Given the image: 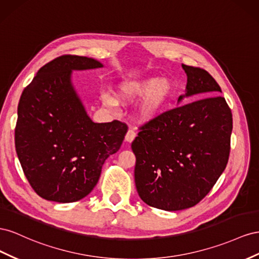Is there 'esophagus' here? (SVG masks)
I'll use <instances>...</instances> for the list:
<instances>
[{"mask_svg": "<svg viewBox=\"0 0 259 259\" xmlns=\"http://www.w3.org/2000/svg\"><path fill=\"white\" fill-rule=\"evenodd\" d=\"M136 137H137V132L135 130L129 129L128 132H127V135H125V141L132 142L136 139Z\"/></svg>", "mask_w": 259, "mask_h": 259, "instance_id": "obj_1", "label": "esophagus"}]
</instances>
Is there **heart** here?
<instances>
[{"mask_svg":"<svg viewBox=\"0 0 259 259\" xmlns=\"http://www.w3.org/2000/svg\"><path fill=\"white\" fill-rule=\"evenodd\" d=\"M172 93L174 84L170 80L151 77L120 84L116 91L117 99L110 94H103L102 103L106 108L114 110L118 101L130 103L144 97L139 103L137 112L141 119L151 120L162 112Z\"/></svg>","mask_w":259,"mask_h":259,"instance_id":"obj_1","label":"heart"}]
</instances>
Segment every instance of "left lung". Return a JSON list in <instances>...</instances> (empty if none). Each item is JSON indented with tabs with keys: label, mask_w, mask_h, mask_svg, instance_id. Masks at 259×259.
<instances>
[{
	"label": "left lung",
	"mask_w": 259,
	"mask_h": 259,
	"mask_svg": "<svg viewBox=\"0 0 259 259\" xmlns=\"http://www.w3.org/2000/svg\"><path fill=\"white\" fill-rule=\"evenodd\" d=\"M182 68L188 80L178 101L199 100L144 123L131 144L139 196L168 211L201 202L224 172L230 153L232 114L218 95L219 84L202 68L183 64Z\"/></svg>",
	"instance_id": "left-lung-1"
}]
</instances>
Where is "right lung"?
I'll use <instances>...</instances> for the list:
<instances>
[{
    "instance_id": "right-lung-1",
    "label": "right lung",
    "mask_w": 259,
    "mask_h": 259,
    "mask_svg": "<svg viewBox=\"0 0 259 259\" xmlns=\"http://www.w3.org/2000/svg\"><path fill=\"white\" fill-rule=\"evenodd\" d=\"M101 67L94 58L60 56L39 69L20 97L16 153L30 186L48 201L71 203L85 197L128 131L118 120L93 122L73 88L72 70Z\"/></svg>"
}]
</instances>
